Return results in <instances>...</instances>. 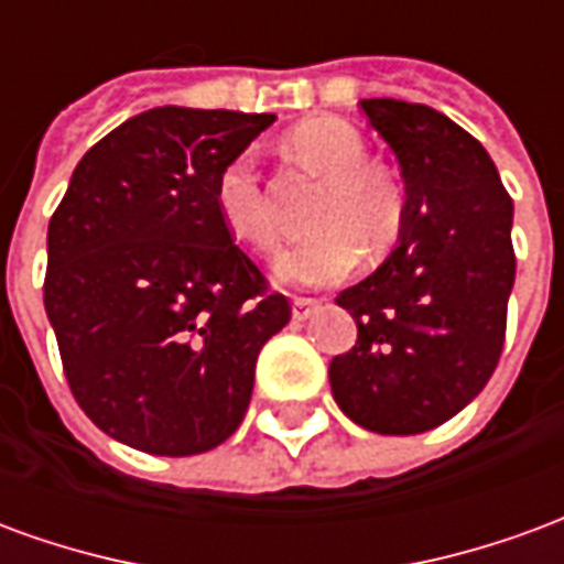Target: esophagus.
Returning <instances> with one entry per match:
<instances>
[{
  "mask_svg": "<svg viewBox=\"0 0 564 564\" xmlns=\"http://www.w3.org/2000/svg\"><path fill=\"white\" fill-rule=\"evenodd\" d=\"M317 299H307V295H293V317L295 319H307L311 317V311L317 307Z\"/></svg>",
  "mask_w": 564,
  "mask_h": 564,
  "instance_id": "esophagus-1",
  "label": "esophagus"
}]
</instances>
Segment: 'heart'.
Instances as JSON below:
<instances>
[{
	"label": "heart",
	"mask_w": 564,
	"mask_h": 564,
	"mask_svg": "<svg viewBox=\"0 0 564 564\" xmlns=\"http://www.w3.org/2000/svg\"><path fill=\"white\" fill-rule=\"evenodd\" d=\"M286 150L305 169L323 177L311 226L314 232L295 241L274 262L286 283H335L347 278L366 253H387L404 226V198L390 174L368 162L362 135L338 117H314L286 135ZM214 208L226 232L257 253L278 245V220L262 186L253 150H241L223 165L214 181Z\"/></svg>",
	"instance_id": "heart-1"
}]
</instances>
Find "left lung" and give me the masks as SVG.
I'll return each mask as SVG.
<instances>
[{"label": "left lung", "instance_id": "left-lung-1", "mask_svg": "<svg viewBox=\"0 0 564 564\" xmlns=\"http://www.w3.org/2000/svg\"><path fill=\"white\" fill-rule=\"evenodd\" d=\"M402 165V241L335 302L356 344L329 366L332 395L368 432L420 435L484 390L505 347L517 274L513 202L484 144L435 108L362 99Z\"/></svg>", "mask_w": 564, "mask_h": 564}]
</instances>
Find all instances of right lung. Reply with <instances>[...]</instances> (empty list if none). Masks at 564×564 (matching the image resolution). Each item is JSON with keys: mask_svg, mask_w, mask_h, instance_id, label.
Returning a JSON list of instances; mask_svg holds the SVG:
<instances>
[{"mask_svg": "<svg viewBox=\"0 0 564 564\" xmlns=\"http://www.w3.org/2000/svg\"><path fill=\"white\" fill-rule=\"evenodd\" d=\"M274 115L150 108L96 141L47 226L44 311L68 390L105 435L196 456L241 425L262 344L290 323L214 208Z\"/></svg>", "mask_w": 564, "mask_h": 564, "instance_id": "obj_1", "label": "right lung"}]
</instances>
